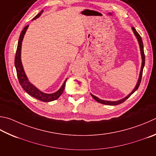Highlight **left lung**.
Here are the masks:
<instances>
[{
    "instance_id": "8db88e82",
    "label": "left lung",
    "mask_w": 156,
    "mask_h": 156,
    "mask_svg": "<svg viewBox=\"0 0 156 156\" xmlns=\"http://www.w3.org/2000/svg\"><path fill=\"white\" fill-rule=\"evenodd\" d=\"M132 29L133 30V32H134L135 36L136 37V39H138V44H139V46H140V54H141V56H142V66H141V69H140V74H139V78H138V80L137 82V84L136 85L135 88L134 89H133L132 91L129 93V95H127L126 98H124L123 99H121L120 100H118V101H106V100H100V99H99L98 97H96V96L93 95V94L90 93V95L93 97V98L94 99L95 101H97L99 103H101V104H106V105H110V106H115V105H118V104L123 103V101H125L127 98H129L130 96H131L133 93H134L136 90L138 89V88L140 86V82H141V78H142V75H143V68H144V66H145V53H144V48H143V41H142V39H141V37L140 36L139 34L138 33V32L136 31L134 27L132 28Z\"/></svg>"
}]
</instances>
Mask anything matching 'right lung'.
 I'll return each mask as SVG.
<instances>
[{
	"label": "right lung",
	"mask_w": 156,
	"mask_h": 156,
	"mask_svg": "<svg viewBox=\"0 0 156 156\" xmlns=\"http://www.w3.org/2000/svg\"><path fill=\"white\" fill-rule=\"evenodd\" d=\"M42 12H43V11H41L40 13H39L37 15L35 18L33 19V20H35L37 18H39V17L41 16ZM28 27H29V25H27V26L25 27L24 28V29L22 30L20 35L18 47H17V50H16V57H15V67L16 69L17 76H18L19 83L25 91H26L27 93H29L30 95L33 96V98L37 99L39 100L44 101V102H48V101L56 100V99H58L59 97H60L62 93H63L65 89V86H66L67 79L65 80L63 85L61 86V87L57 90V91L54 93L48 94V93L41 92V90H39L37 89V88H36L35 86H34L33 84H31L29 82V79H28L26 73L24 72V70L23 68V66H22V61H21V48H22V40H23L24 36L25 35V33H26V31L28 29Z\"/></svg>",
	"instance_id": "obj_1"
}]
</instances>
